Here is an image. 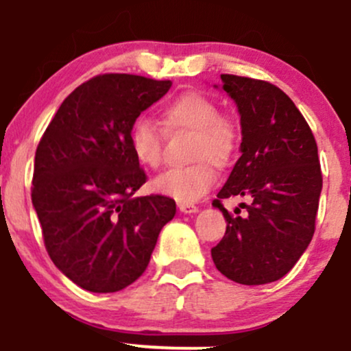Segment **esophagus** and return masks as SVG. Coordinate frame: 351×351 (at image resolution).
Wrapping results in <instances>:
<instances>
[{
	"label": "esophagus",
	"mask_w": 351,
	"mask_h": 351,
	"mask_svg": "<svg viewBox=\"0 0 351 351\" xmlns=\"http://www.w3.org/2000/svg\"><path fill=\"white\" fill-rule=\"evenodd\" d=\"M178 208L181 213H184V215H191V213L198 211V206H195V204L191 203H178Z\"/></svg>",
	"instance_id": "34e87169"
}]
</instances>
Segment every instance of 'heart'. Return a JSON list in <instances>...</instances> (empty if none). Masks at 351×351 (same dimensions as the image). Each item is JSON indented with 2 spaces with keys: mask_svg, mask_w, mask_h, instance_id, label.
<instances>
[{
  "mask_svg": "<svg viewBox=\"0 0 351 351\" xmlns=\"http://www.w3.org/2000/svg\"><path fill=\"white\" fill-rule=\"evenodd\" d=\"M170 132H191L188 158L191 165L171 168L155 180L156 191L173 196L180 203L198 201L216 181L217 168H226L234 160L241 143L239 125L232 117L219 114L215 99L198 90H189L173 99L162 112ZM130 147L136 162L150 170L163 163V135L155 123L138 117L130 127Z\"/></svg>",
  "mask_w": 351,
  "mask_h": 351,
  "instance_id": "1",
  "label": "heart"
}]
</instances>
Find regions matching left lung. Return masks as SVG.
<instances>
[{
  "label": "left lung",
  "instance_id": "1",
  "mask_svg": "<svg viewBox=\"0 0 351 351\" xmlns=\"http://www.w3.org/2000/svg\"><path fill=\"white\" fill-rule=\"evenodd\" d=\"M241 114V158L213 206L226 232L211 249L216 269L244 285L279 280L295 265L315 232L322 170L315 136L291 97L267 80L221 74ZM247 195L245 217L220 201ZM241 213V211H239Z\"/></svg>",
  "mask_w": 351,
  "mask_h": 351
}]
</instances>
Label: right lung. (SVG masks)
<instances>
[{
	"label": "right lung",
	"mask_w": 351,
	"mask_h": 351,
	"mask_svg": "<svg viewBox=\"0 0 351 351\" xmlns=\"http://www.w3.org/2000/svg\"><path fill=\"white\" fill-rule=\"evenodd\" d=\"M170 80L100 74L60 104L34 158L31 199L51 261L88 292H117L148 267L176 213L163 195L135 196L147 181L130 127Z\"/></svg>",
	"instance_id": "1"
}]
</instances>
